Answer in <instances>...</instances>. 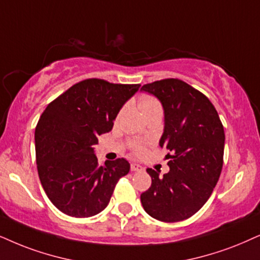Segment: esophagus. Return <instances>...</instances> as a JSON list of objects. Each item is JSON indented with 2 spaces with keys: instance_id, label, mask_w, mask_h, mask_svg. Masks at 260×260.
I'll return each instance as SVG.
<instances>
[{
  "instance_id": "esophagus-1",
  "label": "esophagus",
  "mask_w": 260,
  "mask_h": 260,
  "mask_svg": "<svg viewBox=\"0 0 260 260\" xmlns=\"http://www.w3.org/2000/svg\"><path fill=\"white\" fill-rule=\"evenodd\" d=\"M131 170H132V172H140V170H143V167H141L140 164L132 163L131 164Z\"/></svg>"
}]
</instances>
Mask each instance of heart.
I'll return each mask as SVG.
<instances>
[{"instance_id":"heart-1","label":"heart","mask_w":260,"mask_h":260,"mask_svg":"<svg viewBox=\"0 0 260 260\" xmlns=\"http://www.w3.org/2000/svg\"><path fill=\"white\" fill-rule=\"evenodd\" d=\"M138 103H139L140 109L145 117L152 114H162V106H160V103L156 98L150 96V94H141ZM134 149H136V151H140L141 146L139 144H137Z\"/></svg>"}]
</instances>
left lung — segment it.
<instances>
[{"label": "left lung", "mask_w": 260, "mask_h": 260, "mask_svg": "<svg viewBox=\"0 0 260 260\" xmlns=\"http://www.w3.org/2000/svg\"><path fill=\"white\" fill-rule=\"evenodd\" d=\"M164 110L159 146L169 151V173L147 169L151 187L141 193L143 208L162 222L189 218L208 202L223 167L224 129L215 107L202 92L179 79L146 84Z\"/></svg>", "instance_id": "1"}]
</instances>
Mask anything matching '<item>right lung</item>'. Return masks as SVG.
<instances>
[{
	"instance_id": "obj_1",
	"label": "right lung",
	"mask_w": 260,
	"mask_h": 260,
	"mask_svg": "<svg viewBox=\"0 0 260 260\" xmlns=\"http://www.w3.org/2000/svg\"><path fill=\"white\" fill-rule=\"evenodd\" d=\"M139 87L86 79L43 111L35 132L38 175L48 198L66 215L83 218L103 211L120 177L129 172L124 158L100 166L93 146L98 136L113 129Z\"/></svg>"
}]
</instances>
